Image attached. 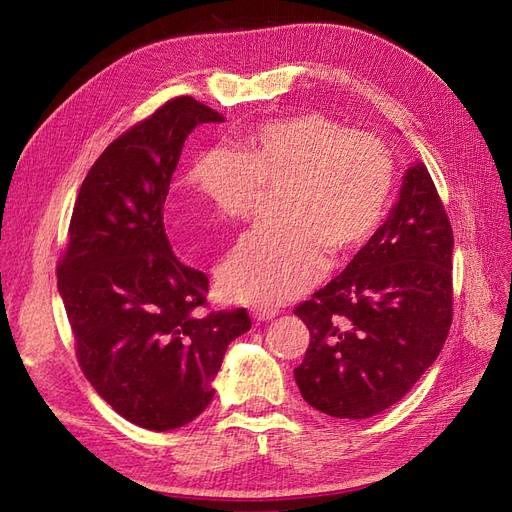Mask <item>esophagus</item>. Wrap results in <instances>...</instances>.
<instances>
[{"label": "esophagus", "mask_w": 512, "mask_h": 512, "mask_svg": "<svg viewBox=\"0 0 512 512\" xmlns=\"http://www.w3.org/2000/svg\"><path fill=\"white\" fill-rule=\"evenodd\" d=\"M275 314H277L275 307H254L252 309L254 320H271V318H275Z\"/></svg>", "instance_id": "obj_1"}]
</instances>
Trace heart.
<instances>
[{"label": "heart", "mask_w": 512, "mask_h": 512, "mask_svg": "<svg viewBox=\"0 0 512 512\" xmlns=\"http://www.w3.org/2000/svg\"><path fill=\"white\" fill-rule=\"evenodd\" d=\"M185 188L232 226L256 218L277 194L275 224L247 237L222 269L226 297L277 305L299 297L335 260L376 235L391 211L397 164L391 147L322 113L267 121L196 153Z\"/></svg>", "instance_id": "heart-1"}]
</instances>
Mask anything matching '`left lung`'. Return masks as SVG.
<instances>
[{
  "mask_svg": "<svg viewBox=\"0 0 512 512\" xmlns=\"http://www.w3.org/2000/svg\"><path fill=\"white\" fill-rule=\"evenodd\" d=\"M453 228L429 170L412 166L374 237L335 280L294 307L309 329L294 369L309 406L369 418L438 359L453 322Z\"/></svg>",
  "mask_w": 512,
  "mask_h": 512,
  "instance_id": "8db88e82",
  "label": "left lung"
}]
</instances>
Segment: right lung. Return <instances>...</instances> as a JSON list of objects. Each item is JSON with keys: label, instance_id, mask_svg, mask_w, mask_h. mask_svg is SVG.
<instances>
[{"label": "right lung", "instance_id": "right-lung-1", "mask_svg": "<svg viewBox=\"0 0 512 512\" xmlns=\"http://www.w3.org/2000/svg\"><path fill=\"white\" fill-rule=\"evenodd\" d=\"M224 117L190 96L164 102L89 168L57 262L76 359L126 421L168 431L203 412L245 307L215 312L209 277L173 254L164 203L185 138Z\"/></svg>", "mask_w": 512, "mask_h": 512}]
</instances>
